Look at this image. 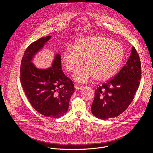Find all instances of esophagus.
<instances>
[{
  "label": "esophagus",
  "mask_w": 153,
  "mask_h": 153,
  "mask_svg": "<svg viewBox=\"0 0 153 153\" xmlns=\"http://www.w3.org/2000/svg\"><path fill=\"white\" fill-rule=\"evenodd\" d=\"M74 87H75V89H76V90H80V89H82V88H83V86L76 84V85L74 86Z\"/></svg>",
  "instance_id": "obj_1"
}]
</instances>
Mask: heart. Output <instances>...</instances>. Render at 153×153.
Returning a JSON list of instances; mask_svg holds the SVG:
<instances>
[{"label": "heart", "instance_id": "1", "mask_svg": "<svg viewBox=\"0 0 153 153\" xmlns=\"http://www.w3.org/2000/svg\"><path fill=\"white\" fill-rule=\"evenodd\" d=\"M124 58L121 43L106 37L96 36L77 39L65 49L62 59L66 69L77 71L85 59L86 67L79 71L75 80L85 82L92 79L99 82L111 79L117 73Z\"/></svg>", "mask_w": 153, "mask_h": 153}]
</instances>
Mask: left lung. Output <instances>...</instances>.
<instances>
[{
    "mask_svg": "<svg viewBox=\"0 0 153 153\" xmlns=\"http://www.w3.org/2000/svg\"><path fill=\"white\" fill-rule=\"evenodd\" d=\"M141 63L136 50L132 47L126 64L116 76L97 87L91 112L97 118L118 116L133 101L141 79Z\"/></svg>",
    "mask_w": 153,
    "mask_h": 153,
    "instance_id": "left-lung-1",
    "label": "left lung"
}]
</instances>
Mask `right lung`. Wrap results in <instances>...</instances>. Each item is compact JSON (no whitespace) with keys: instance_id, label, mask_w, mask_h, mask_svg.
Returning a JSON list of instances; mask_svg holds the SVG:
<instances>
[{"instance_id":"right-lung-1","label":"right lung","mask_w":153,"mask_h":153,"mask_svg":"<svg viewBox=\"0 0 153 153\" xmlns=\"http://www.w3.org/2000/svg\"><path fill=\"white\" fill-rule=\"evenodd\" d=\"M51 37H42L27 48L21 61L20 82L27 99L38 113L58 118L68 111L74 92L73 82L62 70L60 54L54 55L51 67L46 69L38 68L32 62Z\"/></svg>"}]
</instances>
